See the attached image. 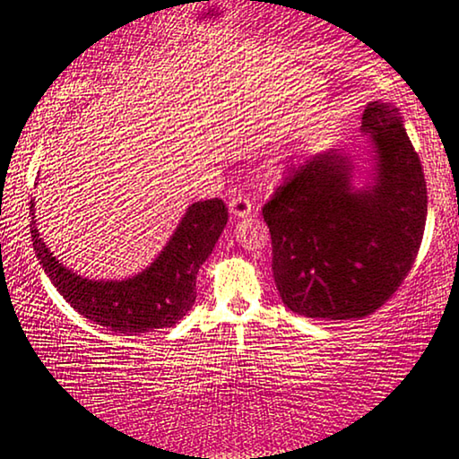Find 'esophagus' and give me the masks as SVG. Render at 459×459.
Segmentation results:
<instances>
[{"label":"esophagus","instance_id":"34e87169","mask_svg":"<svg viewBox=\"0 0 459 459\" xmlns=\"http://www.w3.org/2000/svg\"><path fill=\"white\" fill-rule=\"evenodd\" d=\"M229 211L232 216H237V219H245V216L251 214V200L243 196V194L232 196L229 200Z\"/></svg>","mask_w":459,"mask_h":459}]
</instances>
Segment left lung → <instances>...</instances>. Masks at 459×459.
<instances>
[{"mask_svg": "<svg viewBox=\"0 0 459 459\" xmlns=\"http://www.w3.org/2000/svg\"><path fill=\"white\" fill-rule=\"evenodd\" d=\"M362 134L372 155L362 186L352 155L328 150L293 168L263 206L275 285L299 316L372 314L397 291L421 247L425 176L399 108L372 100Z\"/></svg>", "mask_w": 459, "mask_h": 459, "instance_id": "obj_1", "label": "left lung"}]
</instances>
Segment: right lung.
Masks as SVG:
<instances>
[{"label": "right lung", "instance_id": "1", "mask_svg": "<svg viewBox=\"0 0 459 459\" xmlns=\"http://www.w3.org/2000/svg\"><path fill=\"white\" fill-rule=\"evenodd\" d=\"M34 206L30 200V232L44 273L81 316L119 333L169 328L188 314L196 301L198 269L211 257L229 221L222 200L194 202L161 253L143 271L127 279H89L50 253L36 227Z\"/></svg>", "mask_w": 459, "mask_h": 459}]
</instances>
